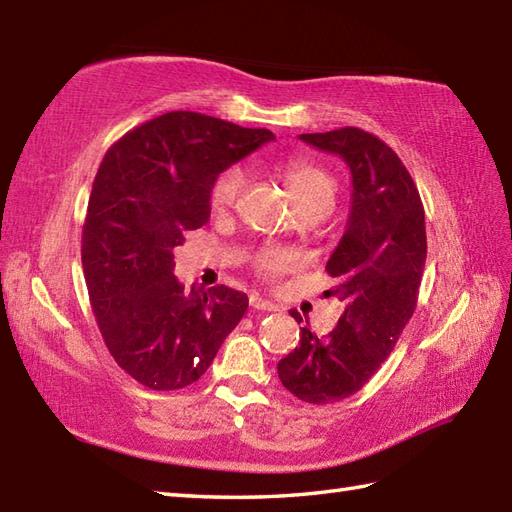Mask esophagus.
Segmentation results:
<instances>
[{"label": "esophagus", "instance_id": "34e87169", "mask_svg": "<svg viewBox=\"0 0 512 512\" xmlns=\"http://www.w3.org/2000/svg\"><path fill=\"white\" fill-rule=\"evenodd\" d=\"M248 303H250V308H253V310H262V312H275L277 310V306H275L273 301H266V299H262L259 295H250Z\"/></svg>", "mask_w": 512, "mask_h": 512}]
</instances>
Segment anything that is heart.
Here are the masks:
<instances>
[{
	"label": "heart",
	"instance_id": "obj_1",
	"mask_svg": "<svg viewBox=\"0 0 512 512\" xmlns=\"http://www.w3.org/2000/svg\"><path fill=\"white\" fill-rule=\"evenodd\" d=\"M284 182L292 195V200L299 206L301 211L312 209V206L328 204L332 206L334 198V180L330 173L314 165L312 160L306 158H290L284 165ZM246 176L239 167H228L222 173H217V178L211 184L209 191V204L211 209L222 213L228 211L237 202L239 193L244 189ZM292 264L290 253L284 248L266 246L255 255V270L264 279H275L277 275L284 273V270Z\"/></svg>",
	"mask_w": 512,
	"mask_h": 512
}]
</instances>
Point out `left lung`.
Wrapping results in <instances>:
<instances>
[{
	"label": "left lung",
	"mask_w": 512,
	"mask_h": 512,
	"mask_svg": "<svg viewBox=\"0 0 512 512\" xmlns=\"http://www.w3.org/2000/svg\"><path fill=\"white\" fill-rule=\"evenodd\" d=\"M299 138L339 154L352 171L350 220L325 266L345 310L328 336L301 328L299 347L277 363L292 396L328 405L356 394L396 347L418 303L427 231L418 187L378 136L341 127Z\"/></svg>",
	"instance_id": "left-lung-1"
}]
</instances>
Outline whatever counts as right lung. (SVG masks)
<instances>
[{"label":"right lung","instance_id":"add662e5","mask_svg":"<svg viewBox=\"0 0 512 512\" xmlns=\"http://www.w3.org/2000/svg\"><path fill=\"white\" fill-rule=\"evenodd\" d=\"M198 112H167L107 149L83 222L81 262L103 341L140 385L195 383L248 308L228 286H184L173 248L209 222L217 173L273 140Z\"/></svg>","mask_w":512,"mask_h":512}]
</instances>
